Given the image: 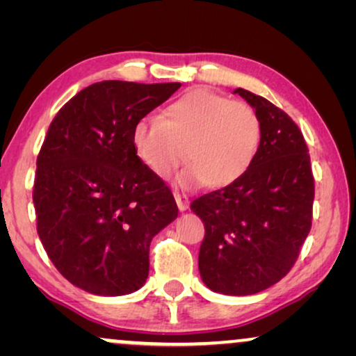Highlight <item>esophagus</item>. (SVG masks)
Instances as JSON below:
<instances>
[{
    "label": "esophagus",
    "mask_w": 356,
    "mask_h": 356,
    "mask_svg": "<svg viewBox=\"0 0 356 356\" xmlns=\"http://www.w3.org/2000/svg\"><path fill=\"white\" fill-rule=\"evenodd\" d=\"M173 194H175V201H177L179 211H181V212L188 211V207H189V201H188V196H186V194H181V193H178V191H175Z\"/></svg>",
    "instance_id": "esophagus-1"
}]
</instances>
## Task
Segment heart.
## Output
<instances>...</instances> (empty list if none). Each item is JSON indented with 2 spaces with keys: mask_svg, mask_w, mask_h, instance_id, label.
<instances>
[{
  "mask_svg": "<svg viewBox=\"0 0 356 356\" xmlns=\"http://www.w3.org/2000/svg\"><path fill=\"white\" fill-rule=\"evenodd\" d=\"M262 136L256 110L243 102L206 89L188 92L163 111L136 124L133 143L139 159L159 177H167L184 159L177 175L183 188L207 183L223 188L248 172Z\"/></svg>",
  "mask_w": 356,
  "mask_h": 356,
  "instance_id": "obj_1",
  "label": "heart"
}]
</instances>
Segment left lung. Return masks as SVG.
Wrapping results in <instances>:
<instances>
[{
	"label": "left lung",
	"mask_w": 356,
	"mask_h": 356,
	"mask_svg": "<svg viewBox=\"0 0 356 356\" xmlns=\"http://www.w3.org/2000/svg\"><path fill=\"white\" fill-rule=\"evenodd\" d=\"M261 120L259 150L235 183L194 199L206 236L199 274L222 295L245 296L289 274L311 230L314 178L305 138L285 111L238 87Z\"/></svg>",
	"instance_id": "8db88e82"
}]
</instances>
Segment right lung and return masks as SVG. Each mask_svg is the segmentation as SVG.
Instances as JSON below:
<instances>
[{
	"label": "right lung",
	"instance_id": "right-lung-1",
	"mask_svg": "<svg viewBox=\"0 0 356 356\" xmlns=\"http://www.w3.org/2000/svg\"><path fill=\"white\" fill-rule=\"evenodd\" d=\"M179 87L95 82L48 128L33 183L37 232L60 274L92 295L139 290L150 241L178 217L170 188L136 154L133 133Z\"/></svg>",
	"mask_w": 356,
	"mask_h": 356
}]
</instances>
